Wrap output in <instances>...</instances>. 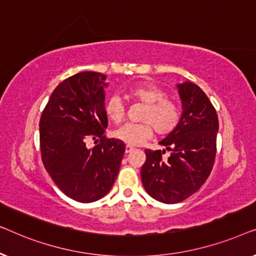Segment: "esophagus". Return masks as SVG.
<instances>
[{
  "instance_id": "obj_1",
  "label": "esophagus",
  "mask_w": 256,
  "mask_h": 256,
  "mask_svg": "<svg viewBox=\"0 0 256 256\" xmlns=\"http://www.w3.org/2000/svg\"><path fill=\"white\" fill-rule=\"evenodd\" d=\"M135 148L134 146H126V152H132V150H134Z\"/></svg>"
}]
</instances>
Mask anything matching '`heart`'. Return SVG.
I'll return each mask as SVG.
<instances>
[{
  "label": "heart",
  "mask_w": 256,
  "mask_h": 256,
  "mask_svg": "<svg viewBox=\"0 0 256 256\" xmlns=\"http://www.w3.org/2000/svg\"><path fill=\"white\" fill-rule=\"evenodd\" d=\"M132 99L146 104L141 124H127L115 132V138L128 146H140L152 136L154 129L157 134L166 135L180 124V110L174 101L164 99L166 93L152 84L132 86L127 90ZM107 118L118 124L124 118V104L118 96L108 98L104 104Z\"/></svg>",
  "instance_id": "heart-1"
}]
</instances>
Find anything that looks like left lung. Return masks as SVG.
Returning <instances> with one entry per match:
<instances>
[{"instance_id": "obj_1", "label": "left lung", "mask_w": 256, "mask_h": 256, "mask_svg": "<svg viewBox=\"0 0 256 256\" xmlns=\"http://www.w3.org/2000/svg\"><path fill=\"white\" fill-rule=\"evenodd\" d=\"M183 106L180 124L160 142L171 151L146 150L141 180L146 191L166 204L183 202L197 192L211 174L216 152L218 115L200 87L191 82L177 85Z\"/></svg>"}]
</instances>
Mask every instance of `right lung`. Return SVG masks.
I'll return each instance as SVG.
<instances>
[{
  "mask_svg": "<svg viewBox=\"0 0 256 256\" xmlns=\"http://www.w3.org/2000/svg\"><path fill=\"white\" fill-rule=\"evenodd\" d=\"M98 72H80L56 87L40 121V154L56 185L80 202L106 196L120 170L126 146L104 135L108 126L104 82ZM99 138L93 148L86 141Z\"/></svg>",
  "mask_w": 256,
  "mask_h": 256,
  "instance_id": "right-lung-1",
  "label": "right lung"
}]
</instances>
